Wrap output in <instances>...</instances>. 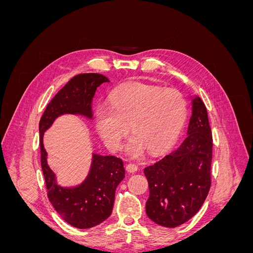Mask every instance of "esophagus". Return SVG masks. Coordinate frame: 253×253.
Wrapping results in <instances>:
<instances>
[{
  "label": "esophagus",
  "mask_w": 253,
  "mask_h": 253,
  "mask_svg": "<svg viewBox=\"0 0 253 253\" xmlns=\"http://www.w3.org/2000/svg\"><path fill=\"white\" fill-rule=\"evenodd\" d=\"M126 170L128 173H134V172H136L137 170H138V167H137V166L134 165V164H127L126 167Z\"/></svg>",
  "instance_id": "1"
}]
</instances>
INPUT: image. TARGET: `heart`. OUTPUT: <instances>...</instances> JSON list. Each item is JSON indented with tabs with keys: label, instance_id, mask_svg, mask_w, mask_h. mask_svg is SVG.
I'll use <instances>...</instances> for the list:
<instances>
[{
	"label": "heart",
	"instance_id": "b5f03b06",
	"mask_svg": "<svg viewBox=\"0 0 253 253\" xmlns=\"http://www.w3.org/2000/svg\"><path fill=\"white\" fill-rule=\"evenodd\" d=\"M187 118V102L178 90L142 83L126 84L115 89L110 105L100 104L96 111L99 135L111 150L120 148L128 133L134 134L126 151L134 157L145 149L158 154L177 140Z\"/></svg>",
	"mask_w": 253,
	"mask_h": 253
}]
</instances>
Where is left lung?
<instances>
[{"label":"left lung","mask_w":253,"mask_h":253,"mask_svg":"<svg viewBox=\"0 0 253 253\" xmlns=\"http://www.w3.org/2000/svg\"><path fill=\"white\" fill-rule=\"evenodd\" d=\"M187 138L155 164L144 168L150 196L145 212L167 228L185 224L201 209L211 186L212 134L205 103L192 97Z\"/></svg>","instance_id":"1"}]
</instances>
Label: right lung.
Returning <instances> with one entry per match:
<instances>
[{
	"mask_svg": "<svg viewBox=\"0 0 253 253\" xmlns=\"http://www.w3.org/2000/svg\"><path fill=\"white\" fill-rule=\"evenodd\" d=\"M103 82L110 80L101 74L75 76L51 99L39 124L41 167L49 202L66 223L78 229L95 227L111 215L115 191L125 178L124 163L116 156L93 153L86 178L78 186L62 187L57 183L56 175L47 164L43 136L61 115H80L93 119L91 101L97 87Z\"/></svg>",
	"mask_w": 253,
	"mask_h": 253,
	"instance_id": "add662e5",
	"label": "right lung"
}]
</instances>
